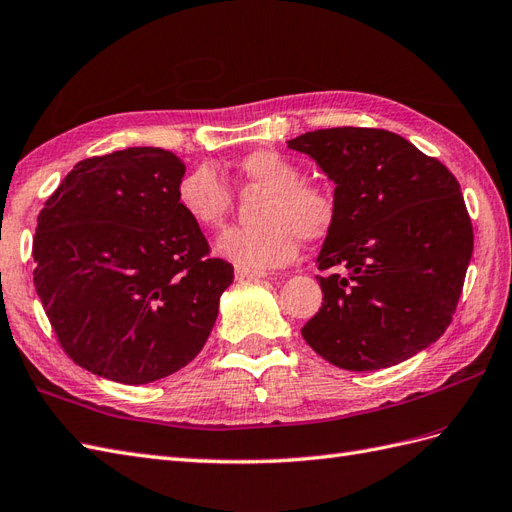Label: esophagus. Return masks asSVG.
Listing matches in <instances>:
<instances>
[{
	"mask_svg": "<svg viewBox=\"0 0 512 512\" xmlns=\"http://www.w3.org/2000/svg\"><path fill=\"white\" fill-rule=\"evenodd\" d=\"M235 277H238L240 281H244V279H264L266 277V272H261V270H251V268H235Z\"/></svg>",
	"mask_w": 512,
	"mask_h": 512,
	"instance_id": "obj_1",
	"label": "esophagus"
}]
</instances>
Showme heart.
<instances>
[{
  "mask_svg": "<svg viewBox=\"0 0 512 512\" xmlns=\"http://www.w3.org/2000/svg\"><path fill=\"white\" fill-rule=\"evenodd\" d=\"M244 186L266 190L257 205V225L231 227L216 240V253L251 270L285 266L296 257L300 238L318 242L337 220V199L322 183L303 181V170L274 149H255L240 157ZM177 203L196 227L216 229L229 216L231 190L214 166L190 168L177 183Z\"/></svg>",
  "mask_w": 512,
  "mask_h": 512,
  "instance_id": "obj_1",
  "label": "heart"
}]
</instances>
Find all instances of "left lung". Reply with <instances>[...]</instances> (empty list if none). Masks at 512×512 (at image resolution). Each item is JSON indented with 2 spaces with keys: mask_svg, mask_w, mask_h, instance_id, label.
Listing matches in <instances>:
<instances>
[{
  "mask_svg": "<svg viewBox=\"0 0 512 512\" xmlns=\"http://www.w3.org/2000/svg\"><path fill=\"white\" fill-rule=\"evenodd\" d=\"M287 147L335 183L337 220L318 255L322 307L305 342L352 372L411 359L448 329L474 251L456 177L385 129L307 131Z\"/></svg>",
  "mask_w": 512,
  "mask_h": 512,
  "instance_id": "obj_1",
  "label": "left lung"
}]
</instances>
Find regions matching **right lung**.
<instances>
[{
  "label": "right lung",
  "mask_w": 512,
  "mask_h": 512,
  "mask_svg": "<svg viewBox=\"0 0 512 512\" xmlns=\"http://www.w3.org/2000/svg\"><path fill=\"white\" fill-rule=\"evenodd\" d=\"M175 153L77 162L38 214L34 285L64 352L108 381H160L199 355L233 266L181 212Z\"/></svg>",
  "instance_id": "right-lung-1"
}]
</instances>
